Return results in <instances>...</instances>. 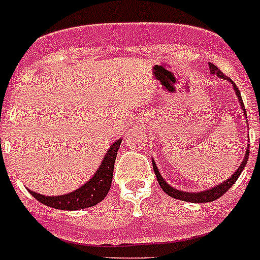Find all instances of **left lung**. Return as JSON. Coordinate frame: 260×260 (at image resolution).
<instances>
[{
  "mask_svg": "<svg viewBox=\"0 0 260 260\" xmlns=\"http://www.w3.org/2000/svg\"><path fill=\"white\" fill-rule=\"evenodd\" d=\"M208 65H210V71L212 75H216L218 77H220V79H224L227 80V81L233 82L230 77L224 76L223 72L219 71L216 65L211 64V62H208ZM233 86H234V90H235L236 96H238V99H239L240 107H242V109L244 111V104H243V100H242V96H240L239 89H238V86H236L234 82H233ZM244 115H246V111H244ZM248 155H250V147L247 148L246 156H244V159L243 161H242V164H240V167L235 171V174L231 175V178L227 179V180L223 181V183H220V184L215 185V187H212V188L207 189V191H202V192H184V191H179V189L174 188V187H171V185L168 184L163 178H161V175H160L159 170H157V167H156L153 160H152V166H153V171H155L157 183H159V185L161 187V189L166 192L167 195H170L171 198H175V199L184 200V202H191V203H207V202H214V200L219 199L221 195H224L225 192L229 191V189L235 184V181L238 180V178H239L240 174H242V171H243L244 167H246L247 161H248Z\"/></svg>",
  "mask_w": 260,
  "mask_h": 260,
  "instance_id": "8db88e82",
  "label": "left lung"
}]
</instances>
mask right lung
Wrapping results in <instances>:
<instances>
[{
  "label": "right lung",
  "instance_id": "add662e5",
  "mask_svg": "<svg viewBox=\"0 0 260 260\" xmlns=\"http://www.w3.org/2000/svg\"><path fill=\"white\" fill-rule=\"evenodd\" d=\"M121 141L123 140L120 139L111 145V148L104 156L96 174L79 189L60 196H45L30 191V189H29V192L33 198L39 200L40 203L52 207V208H57V210L76 211L96 206L97 203H100L101 200L104 199L109 188H111L113 167H115L116 156H117V151H119Z\"/></svg>",
  "mask_w": 260,
  "mask_h": 260
}]
</instances>
